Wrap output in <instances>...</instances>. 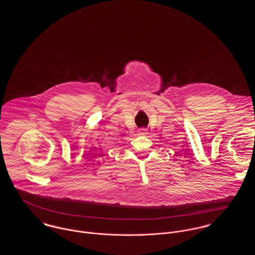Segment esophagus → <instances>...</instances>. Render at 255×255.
<instances>
[{"label":"esophagus","instance_id":"1","mask_svg":"<svg viewBox=\"0 0 255 255\" xmlns=\"http://www.w3.org/2000/svg\"><path fill=\"white\" fill-rule=\"evenodd\" d=\"M137 133L138 134H140V135H146L147 134V129L146 128H140V129H138V131H137Z\"/></svg>","mask_w":255,"mask_h":255}]
</instances>
